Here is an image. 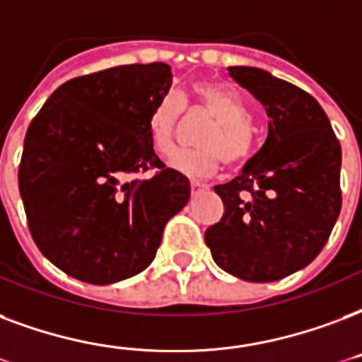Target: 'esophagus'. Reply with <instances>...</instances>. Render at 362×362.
<instances>
[{"label": "esophagus", "instance_id": "obj_1", "mask_svg": "<svg viewBox=\"0 0 362 362\" xmlns=\"http://www.w3.org/2000/svg\"><path fill=\"white\" fill-rule=\"evenodd\" d=\"M189 187H192V193H197L201 189H206L205 184H199V182H189Z\"/></svg>", "mask_w": 362, "mask_h": 362}]
</instances>
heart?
<instances>
[{
    "instance_id": "obj_1",
    "label": "heart",
    "mask_w": 362,
    "mask_h": 362,
    "mask_svg": "<svg viewBox=\"0 0 362 362\" xmlns=\"http://www.w3.org/2000/svg\"><path fill=\"white\" fill-rule=\"evenodd\" d=\"M192 115L212 119L197 136V150L175 153L173 169L182 175L203 178L214 175L224 161L228 167H241L255 150V131L250 125L247 104L233 93L216 83H197L187 104ZM182 114V100L176 95H165L151 107L148 117L151 148L159 157L170 156L175 150L176 129Z\"/></svg>"
}]
</instances>
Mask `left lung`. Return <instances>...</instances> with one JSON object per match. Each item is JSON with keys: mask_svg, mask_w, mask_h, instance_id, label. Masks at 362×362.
<instances>
[{"mask_svg": "<svg viewBox=\"0 0 362 362\" xmlns=\"http://www.w3.org/2000/svg\"><path fill=\"white\" fill-rule=\"evenodd\" d=\"M230 76L269 117L266 144L237 178L214 186L224 203L205 231L218 266L239 279L272 283L315 260L341 209V148L319 102L258 68Z\"/></svg>", "mask_w": 362, "mask_h": 362, "instance_id": "8db88e82", "label": "left lung"}]
</instances>
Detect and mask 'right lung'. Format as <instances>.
I'll list each match as a JSON object with an SVG mask.
<instances>
[{
  "instance_id": "add662e5",
  "label": "right lung",
  "mask_w": 362,
  "mask_h": 362,
  "mask_svg": "<svg viewBox=\"0 0 362 362\" xmlns=\"http://www.w3.org/2000/svg\"><path fill=\"white\" fill-rule=\"evenodd\" d=\"M173 83L165 62L74 77L41 106L24 136L18 189L47 260L90 285L144 272L163 228L189 199L180 173L151 148L148 117ZM156 169L148 181L129 175Z\"/></svg>"
}]
</instances>
